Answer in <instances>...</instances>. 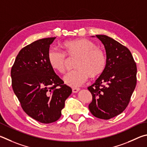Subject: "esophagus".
<instances>
[{
  "label": "esophagus",
  "mask_w": 147,
  "mask_h": 147,
  "mask_svg": "<svg viewBox=\"0 0 147 147\" xmlns=\"http://www.w3.org/2000/svg\"><path fill=\"white\" fill-rule=\"evenodd\" d=\"M79 90V88H72V92H73V93H77Z\"/></svg>",
  "instance_id": "1"
}]
</instances>
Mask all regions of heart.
Returning <instances> with one entry per match:
<instances>
[{
  "mask_svg": "<svg viewBox=\"0 0 147 147\" xmlns=\"http://www.w3.org/2000/svg\"><path fill=\"white\" fill-rule=\"evenodd\" d=\"M64 53L56 48L48 51V59L50 66L59 73L66 70L68 58L76 59L74 68L63 78L64 83L69 86L78 87L84 83L89 77L95 79L103 73L107 65L104 51L93 41L86 38L67 40L63 44Z\"/></svg>",
  "mask_w": 147,
  "mask_h": 147,
  "instance_id": "heart-1",
  "label": "heart"
}]
</instances>
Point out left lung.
Segmentation results:
<instances>
[{
	"label": "left lung",
	"mask_w": 147,
	"mask_h": 147,
	"mask_svg": "<svg viewBox=\"0 0 147 147\" xmlns=\"http://www.w3.org/2000/svg\"><path fill=\"white\" fill-rule=\"evenodd\" d=\"M105 46L107 65L96 83L88 87L92 101V114L110 119L124 111L129 103L137 83V66L130 50L105 35H96Z\"/></svg>",
	"instance_id": "left-lung-1"
}]
</instances>
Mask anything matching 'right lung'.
<instances>
[{"label":"right lung","instance_id":"right-lung-1","mask_svg":"<svg viewBox=\"0 0 147 147\" xmlns=\"http://www.w3.org/2000/svg\"><path fill=\"white\" fill-rule=\"evenodd\" d=\"M56 37L42 38L22 48L11 69V85L26 114L42 123L61 116L71 88L55 73L48 59L50 45Z\"/></svg>","mask_w":147,"mask_h":147}]
</instances>
